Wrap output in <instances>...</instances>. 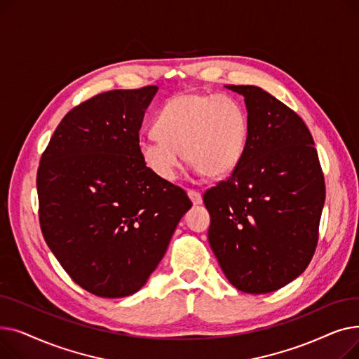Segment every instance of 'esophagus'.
Returning <instances> with one entry per match:
<instances>
[{
  "mask_svg": "<svg viewBox=\"0 0 359 359\" xmlns=\"http://www.w3.org/2000/svg\"><path fill=\"white\" fill-rule=\"evenodd\" d=\"M187 195H189L191 201L194 205H201L202 203V195L198 191L194 189H187Z\"/></svg>",
  "mask_w": 359,
  "mask_h": 359,
  "instance_id": "obj_1",
  "label": "esophagus"
}]
</instances>
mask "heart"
<instances>
[{
  "instance_id": "b5f03b06",
  "label": "heart",
  "mask_w": 359,
  "mask_h": 359,
  "mask_svg": "<svg viewBox=\"0 0 359 359\" xmlns=\"http://www.w3.org/2000/svg\"><path fill=\"white\" fill-rule=\"evenodd\" d=\"M156 134L138 140L144 165L163 182L176 179L180 151L198 173L229 176L243 158L248 116L230 94L182 93L170 99L154 121Z\"/></svg>"
}]
</instances>
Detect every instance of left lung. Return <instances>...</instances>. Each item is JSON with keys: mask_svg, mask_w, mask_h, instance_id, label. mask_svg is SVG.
<instances>
[{"mask_svg": "<svg viewBox=\"0 0 359 359\" xmlns=\"http://www.w3.org/2000/svg\"><path fill=\"white\" fill-rule=\"evenodd\" d=\"M244 97L248 142L227 180L203 194L210 246L231 284L268 294L306 271L316 252L326 186L304 121L256 86Z\"/></svg>", "mask_w": 359, "mask_h": 359, "instance_id": "left-lung-1", "label": "left lung"}]
</instances>
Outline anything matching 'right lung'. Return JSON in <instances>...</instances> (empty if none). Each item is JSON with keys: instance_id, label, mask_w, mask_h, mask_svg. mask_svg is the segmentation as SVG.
Segmentation results:
<instances>
[{"instance_id": "1", "label": "right lung", "mask_w": 359, "mask_h": 359, "mask_svg": "<svg viewBox=\"0 0 359 359\" xmlns=\"http://www.w3.org/2000/svg\"><path fill=\"white\" fill-rule=\"evenodd\" d=\"M158 87L110 90L71 109L37 168L43 238L75 284L103 298L144 287L192 202L138 154Z\"/></svg>"}]
</instances>
